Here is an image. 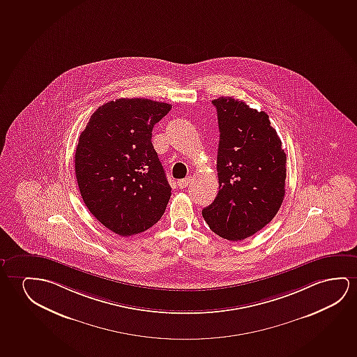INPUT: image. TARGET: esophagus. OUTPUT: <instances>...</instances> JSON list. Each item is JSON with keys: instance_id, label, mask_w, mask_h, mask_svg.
<instances>
[{"instance_id": "esophagus-1", "label": "esophagus", "mask_w": 357, "mask_h": 357, "mask_svg": "<svg viewBox=\"0 0 357 357\" xmlns=\"http://www.w3.org/2000/svg\"><path fill=\"white\" fill-rule=\"evenodd\" d=\"M190 181H192V176H186L184 179L178 181V186L183 189V188H186V186L189 185V184H190Z\"/></svg>"}]
</instances>
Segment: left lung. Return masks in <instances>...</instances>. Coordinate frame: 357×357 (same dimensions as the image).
<instances>
[{
	"label": "left lung",
	"instance_id": "1",
	"mask_svg": "<svg viewBox=\"0 0 357 357\" xmlns=\"http://www.w3.org/2000/svg\"><path fill=\"white\" fill-rule=\"evenodd\" d=\"M218 109V197L202 210L212 232L228 241L253 236L275 218L284 197L286 153L269 115L232 98Z\"/></svg>",
	"mask_w": 357,
	"mask_h": 357
}]
</instances>
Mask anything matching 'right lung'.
I'll use <instances>...</instances> for the list:
<instances>
[{
  "mask_svg": "<svg viewBox=\"0 0 357 357\" xmlns=\"http://www.w3.org/2000/svg\"><path fill=\"white\" fill-rule=\"evenodd\" d=\"M171 104L120 98L100 105L78 139L75 172L89 212L119 236L160 221L172 188L152 145V129Z\"/></svg>",
  "mask_w": 357,
  "mask_h": 357,
  "instance_id": "add662e5",
  "label": "right lung"
}]
</instances>
